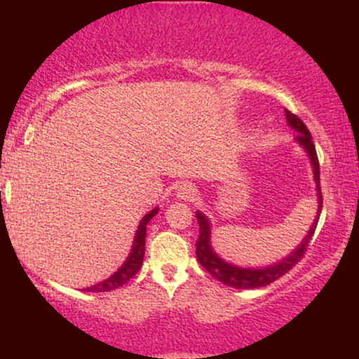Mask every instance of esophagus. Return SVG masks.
<instances>
[{"instance_id": "esophagus-1", "label": "esophagus", "mask_w": 359, "mask_h": 359, "mask_svg": "<svg viewBox=\"0 0 359 359\" xmlns=\"http://www.w3.org/2000/svg\"><path fill=\"white\" fill-rule=\"evenodd\" d=\"M197 189L196 185L191 182H180L175 189V196L179 197L180 201H192L196 197Z\"/></svg>"}]
</instances>
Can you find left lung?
I'll list each match as a JSON object with an SVG mask.
<instances>
[{"mask_svg":"<svg viewBox=\"0 0 359 359\" xmlns=\"http://www.w3.org/2000/svg\"><path fill=\"white\" fill-rule=\"evenodd\" d=\"M285 118H287L288 126H290L294 131H297V135H295V142L304 148V151L307 154L309 160H311L312 174H314V182H316V191H317V216L314 222H312L311 228H309L306 238L300 241L297 248L290 251V255H287L285 258L278 259L277 263H271L269 266H257V269H255V266H238V265H233V263L226 262V259H222L219 255L214 251L211 245V221H209V217L205 216L204 212L197 211L196 217H197V222H199V231H201L199 240L196 243L197 259H199L201 265H203L214 278L219 280L221 283H224V285L228 287H233V288L265 287L282 277V275H285L287 271L304 257V253H306L309 243L312 240V234L316 231V226H317V221H319L320 211H323V196H320V185H319V160H317L316 147L314 143H312V137L311 133H309L307 126L302 123V119L295 116V114H292L288 109H285Z\"/></svg>","mask_w":359,"mask_h":359,"instance_id":"left-lung-1","label":"left lung"}]
</instances>
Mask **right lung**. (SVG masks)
Here are the masks:
<instances>
[{
    "label": "right lung",
    "mask_w": 359,
    "mask_h": 359,
    "mask_svg": "<svg viewBox=\"0 0 359 359\" xmlns=\"http://www.w3.org/2000/svg\"><path fill=\"white\" fill-rule=\"evenodd\" d=\"M158 212V208L151 209L150 212L145 214L140 221L137 233H135L133 245H131L130 255H128L125 263H123L119 269L114 271L111 277L102 280L100 283H94V285L82 288L84 292H109L114 288H119L125 285L126 282H130V278H133L138 273V270L142 269L143 257H145V236H147V224L150 222L151 217Z\"/></svg>",
    "instance_id": "1"
}]
</instances>
